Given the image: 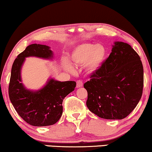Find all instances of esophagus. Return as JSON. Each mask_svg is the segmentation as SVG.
Here are the masks:
<instances>
[{
	"instance_id": "esophagus-1",
	"label": "esophagus",
	"mask_w": 152,
	"mask_h": 152,
	"mask_svg": "<svg viewBox=\"0 0 152 152\" xmlns=\"http://www.w3.org/2000/svg\"><path fill=\"white\" fill-rule=\"evenodd\" d=\"M83 86V82L81 80H78L77 81V88H80Z\"/></svg>"
}]
</instances>
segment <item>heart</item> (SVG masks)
I'll return each instance as SVG.
<instances>
[{
  "label": "heart",
  "mask_w": 152,
  "mask_h": 152,
  "mask_svg": "<svg viewBox=\"0 0 152 152\" xmlns=\"http://www.w3.org/2000/svg\"><path fill=\"white\" fill-rule=\"evenodd\" d=\"M107 57V50L102 44L84 43L75 48L70 54V59L76 66H84L87 71H97L102 67ZM66 70L73 71L74 68L68 61H64Z\"/></svg>",
  "instance_id": "heart-1"
}]
</instances>
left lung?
Wrapping results in <instances>:
<instances>
[{"label": "left lung", "instance_id": "1", "mask_svg": "<svg viewBox=\"0 0 152 152\" xmlns=\"http://www.w3.org/2000/svg\"><path fill=\"white\" fill-rule=\"evenodd\" d=\"M84 84L86 106L101 118L121 120L132 113L142 97L143 66L128 43L116 41L102 67Z\"/></svg>", "mask_w": 152, "mask_h": 152}]
</instances>
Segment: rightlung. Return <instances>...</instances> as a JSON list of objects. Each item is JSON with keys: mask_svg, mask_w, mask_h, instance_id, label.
Masks as SVG:
<instances>
[{"mask_svg": "<svg viewBox=\"0 0 152 152\" xmlns=\"http://www.w3.org/2000/svg\"><path fill=\"white\" fill-rule=\"evenodd\" d=\"M32 56L51 59L53 53L48 45L34 43L28 45L17 56L12 67L9 84L10 101L18 115L30 125H53L61 118L63 99L75 90L76 82H59L50 79L40 90H28L20 82V69L26 57Z\"/></svg>", "mask_w": 152, "mask_h": 152, "instance_id": "1", "label": "right lung"}]
</instances>
